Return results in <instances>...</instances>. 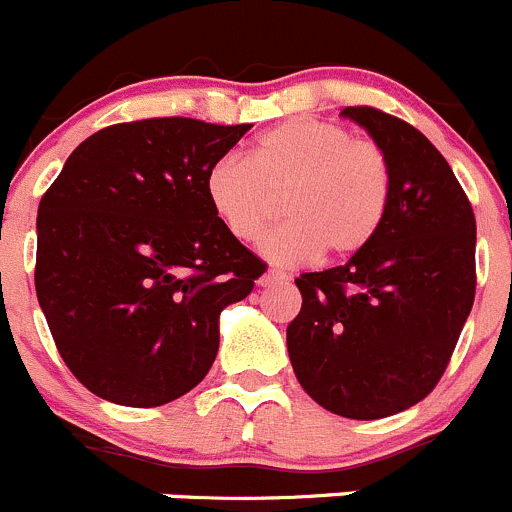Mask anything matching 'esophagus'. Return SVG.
Here are the masks:
<instances>
[{
	"instance_id": "obj_1",
	"label": "esophagus",
	"mask_w": 512,
	"mask_h": 512,
	"mask_svg": "<svg viewBox=\"0 0 512 512\" xmlns=\"http://www.w3.org/2000/svg\"><path fill=\"white\" fill-rule=\"evenodd\" d=\"M278 283H286V273L276 271V268H268V271L258 278V286H278Z\"/></svg>"
}]
</instances>
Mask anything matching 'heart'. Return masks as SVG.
Masks as SVG:
<instances>
[{"instance_id": "1", "label": "heart", "mask_w": 512, "mask_h": 512, "mask_svg": "<svg viewBox=\"0 0 512 512\" xmlns=\"http://www.w3.org/2000/svg\"><path fill=\"white\" fill-rule=\"evenodd\" d=\"M206 199L234 239L251 241L281 196V216L261 239L281 266L361 254L381 231L393 196V169L373 141H356L328 121L288 119L263 131L249 159L219 156L206 169Z\"/></svg>"}]
</instances>
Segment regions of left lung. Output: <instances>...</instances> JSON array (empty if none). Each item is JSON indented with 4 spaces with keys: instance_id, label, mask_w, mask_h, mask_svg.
I'll list each match as a JSON object with an SVG mask.
<instances>
[{
    "instance_id": "1",
    "label": "left lung",
    "mask_w": 512,
    "mask_h": 512,
    "mask_svg": "<svg viewBox=\"0 0 512 512\" xmlns=\"http://www.w3.org/2000/svg\"><path fill=\"white\" fill-rule=\"evenodd\" d=\"M341 116L386 151L391 206L361 254L296 278L303 303L286 346L318 406L376 421L423 401L448 366L475 298V216L421 131L371 106Z\"/></svg>"
}]
</instances>
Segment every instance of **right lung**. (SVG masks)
<instances>
[{
    "label": "right lung",
    "mask_w": 512,
    "mask_h": 512,
    "mask_svg": "<svg viewBox=\"0 0 512 512\" xmlns=\"http://www.w3.org/2000/svg\"><path fill=\"white\" fill-rule=\"evenodd\" d=\"M251 124L169 116L82 141L37 214L39 306L69 371L104 401L154 408L199 386L219 316L263 263L206 199V169Z\"/></svg>",
    "instance_id": "right-lung-1"
}]
</instances>
